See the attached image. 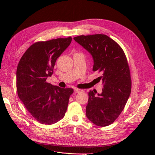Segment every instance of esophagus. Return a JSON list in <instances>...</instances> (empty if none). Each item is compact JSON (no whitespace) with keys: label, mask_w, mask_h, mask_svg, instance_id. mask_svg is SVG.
Masks as SVG:
<instances>
[{"label":"esophagus","mask_w":155,"mask_h":155,"mask_svg":"<svg viewBox=\"0 0 155 155\" xmlns=\"http://www.w3.org/2000/svg\"><path fill=\"white\" fill-rule=\"evenodd\" d=\"M83 91L82 90V89H79V88H75L74 89V92H76V93H78V92H83Z\"/></svg>","instance_id":"1"}]
</instances>
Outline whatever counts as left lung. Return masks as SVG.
Instances as JSON below:
<instances>
[{
  "label": "left lung",
  "mask_w": 155,
  "mask_h": 155,
  "mask_svg": "<svg viewBox=\"0 0 155 155\" xmlns=\"http://www.w3.org/2000/svg\"><path fill=\"white\" fill-rule=\"evenodd\" d=\"M74 39L92 55L93 71L98 70L104 88L101 94L88 92L86 115L91 122L105 127L113 123L130 94L131 80L126 56L119 45L104 34L80 35Z\"/></svg>",
  "instance_id": "left-lung-1"
}]
</instances>
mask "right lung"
<instances>
[{"label":"right lung","instance_id":"add662e5","mask_svg":"<svg viewBox=\"0 0 155 155\" xmlns=\"http://www.w3.org/2000/svg\"><path fill=\"white\" fill-rule=\"evenodd\" d=\"M72 37L37 42L23 54L16 78L18 96L39 123L50 125L64 116L72 88L46 82L54 72L56 60L71 43Z\"/></svg>","mask_w":155,"mask_h":155}]
</instances>
